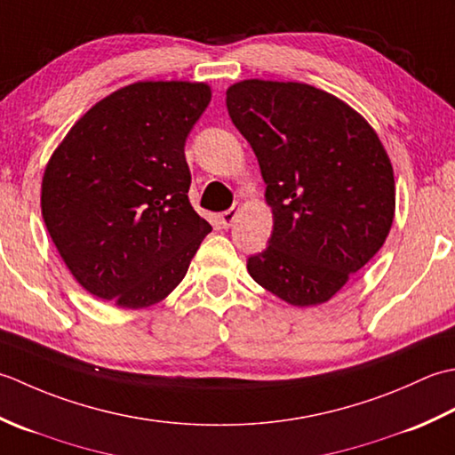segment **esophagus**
Wrapping results in <instances>:
<instances>
[{
  "mask_svg": "<svg viewBox=\"0 0 455 455\" xmlns=\"http://www.w3.org/2000/svg\"><path fill=\"white\" fill-rule=\"evenodd\" d=\"M237 212H239L237 206H231L229 210L221 212V214H220V224H221V228L228 229L231 224H234V220L237 218Z\"/></svg>",
  "mask_w": 455,
  "mask_h": 455,
  "instance_id": "esophagus-1",
  "label": "esophagus"
}]
</instances>
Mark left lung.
Here are the masks:
<instances>
[{
	"instance_id": "8db88e82",
	"label": "left lung",
	"mask_w": 455,
	"mask_h": 455,
	"mask_svg": "<svg viewBox=\"0 0 455 455\" xmlns=\"http://www.w3.org/2000/svg\"><path fill=\"white\" fill-rule=\"evenodd\" d=\"M267 184L273 231L247 271L292 306L328 302L391 231L388 155L355 109L300 82L243 80L226 92Z\"/></svg>"
}]
</instances>
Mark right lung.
Returning a JSON list of instances; mask_svg holds the SVG:
<instances>
[{
  "label": "right lung",
  "mask_w": 455,
  "mask_h": 455,
  "mask_svg": "<svg viewBox=\"0 0 455 455\" xmlns=\"http://www.w3.org/2000/svg\"><path fill=\"white\" fill-rule=\"evenodd\" d=\"M210 100L204 82H135L90 108L52 153L43 220L90 294L137 310L184 279L212 231L188 200L184 156Z\"/></svg>",
  "instance_id": "1"
}]
</instances>
